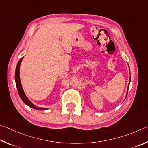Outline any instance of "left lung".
<instances>
[{
  "label": "left lung",
  "mask_w": 148,
  "mask_h": 148,
  "mask_svg": "<svg viewBox=\"0 0 148 148\" xmlns=\"http://www.w3.org/2000/svg\"><path fill=\"white\" fill-rule=\"evenodd\" d=\"M129 71H130V68H129ZM130 82H131V73H130V80H129V85H128V87H127V93H126V95H125V98L127 97V93H128V90H129V84H130Z\"/></svg>",
  "instance_id": "obj_1"
}]
</instances>
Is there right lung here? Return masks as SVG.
<instances>
[{
    "label": "right lung",
    "instance_id": "1",
    "mask_svg": "<svg viewBox=\"0 0 148 148\" xmlns=\"http://www.w3.org/2000/svg\"><path fill=\"white\" fill-rule=\"evenodd\" d=\"M23 58V57H22L21 58L18 63L17 64L16 66V69H15V84H16V86H17V89L18 93H19V97H21V99L24 102L26 105H28V107H30L31 108H34V109L36 110H47L48 109V108H43V107H38L37 106H36L33 104V103L30 101L28 99V98L27 97V95H26L25 93L23 90V88L22 87L21 85V79H20V76H19V69H20V66H21V63L22 60Z\"/></svg>",
    "mask_w": 148,
    "mask_h": 148
}]
</instances>
